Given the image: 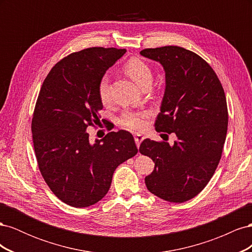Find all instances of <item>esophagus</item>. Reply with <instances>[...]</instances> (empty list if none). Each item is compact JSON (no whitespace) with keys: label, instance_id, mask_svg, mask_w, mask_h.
<instances>
[{"label":"esophagus","instance_id":"esophagus-1","mask_svg":"<svg viewBox=\"0 0 252 252\" xmlns=\"http://www.w3.org/2000/svg\"><path fill=\"white\" fill-rule=\"evenodd\" d=\"M144 140V138L142 135H140V134H138V135H135L134 136V142H135V145H136V147H140V145H141V143H142V141Z\"/></svg>","mask_w":252,"mask_h":252}]
</instances>
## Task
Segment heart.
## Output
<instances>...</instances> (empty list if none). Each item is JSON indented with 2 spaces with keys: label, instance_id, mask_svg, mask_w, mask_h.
Masks as SVG:
<instances>
[{
  "label": "heart",
  "instance_id": "b5f03b06",
  "mask_svg": "<svg viewBox=\"0 0 252 252\" xmlns=\"http://www.w3.org/2000/svg\"><path fill=\"white\" fill-rule=\"evenodd\" d=\"M124 70L141 87H144L151 82L150 67L141 59L131 58L130 60H128L127 63L124 65ZM97 94L103 104L110 102L109 79L107 75H103L98 81ZM147 118L148 112L126 111L120 119V125L129 129V130H141L146 125Z\"/></svg>",
  "mask_w": 252,
  "mask_h": 252
}]
</instances>
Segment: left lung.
Here are the masks:
<instances>
[{
  "label": "left lung",
  "mask_w": 252,
  "mask_h": 252,
  "mask_svg": "<svg viewBox=\"0 0 252 252\" xmlns=\"http://www.w3.org/2000/svg\"><path fill=\"white\" fill-rule=\"evenodd\" d=\"M141 55L161 64L166 87L156 130L178 140H144L140 152L155 162L145 178L151 193L183 203L199 194L222 157L228 125L226 96L211 66L196 53L179 46L147 48Z\"/></svg>",
  "instance_id": "left-lung-1"
}]
</instances>
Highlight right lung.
<instances>
[{
	"instance_id": "right-lung-1",
	"label": "right lung",
	"mask_w": 252,
	"mask_h": 252,
	"mask_svg": "<svg viewBox=\"0 0 252 252\" xmlns=\"http://www.w3.org/2000/svg\"><path fill=\"white\" fill-rule=\"evenodd\" d=\"M125 52L91 47L71 53L52 67L37 96L32 122L37 165L51 191L72 207L102 200L117 167L138 154L130 132L111 131L91 144L86 131L101 118L98 81Z\"/></svg>"
}]
</instances>
